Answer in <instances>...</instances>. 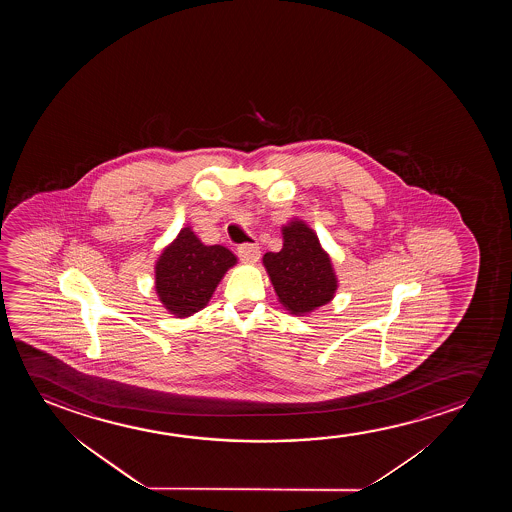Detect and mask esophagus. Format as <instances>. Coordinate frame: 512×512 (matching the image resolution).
Instances as JSON below:
<instances>
[{"mask_svg":"<svg viewBox=\"0 0 512 512\" xmlns=\"http://www.w3.org/2000/svg\"><path fill=\"white\" fill-rule=\"evenodd\" d=\"M239 259L246 264H255L260 259V248L252 243H245L238 248Z\"/></svg>","mask_w":512,"mask_h":512,"instance_id":"esophagus-1","label":"esophagus"}]
</instances>
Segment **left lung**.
<instances>
[{"instance_id":"obj_1","label":"left lung","mask_w":512,"mask_h":512,"mask_svg":"<svg viewBox=\"0 0 512 512\" xmlns=\"http://www.w3.org/2000/svg\"><path fill=\"white\" fill-rule=\"evenodd\" d=\"M281 232L283 248L267 252L262 262L283 308L292 315H308L334 299L337 278L332 260L302 220H290Z\"/></svg>"}]
</instances>
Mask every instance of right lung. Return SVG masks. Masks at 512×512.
I'll list each match as a JSON object with an SVG mask.
<instances>
[{"mask_svg":"<svg viewBox=\"0 0 512 512\" xmlns=\"http://www.w3.org/2000/svg\"><path fill=\"white\" fill-rule=\"evenodd\" d=\"M238 262L225 246L204 245L183 227L155 262V292L171 315L187 318L206 308L224 274Z\"/></svg>","mask_w":512,"mask_h":512,"instance_id":"1","label":"right lung"}]
</instances>
